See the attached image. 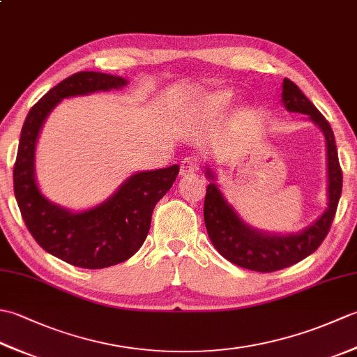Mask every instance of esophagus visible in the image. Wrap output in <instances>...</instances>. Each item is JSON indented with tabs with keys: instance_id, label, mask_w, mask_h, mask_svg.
I'll return each instance as SVG.
<instances>
[{
	"instance_id": "esophagus-1",
	"label": "esophagus",
	"mask_w": 357,
	"mask_h": 357,
	"mask_svg": "<svg viewBox=\"0 0 357 357\" xmlns=\"http://www.w3.org/2000/svg\"><path fill=\"white\" fill-rule=\"evenodd\" d=\"M198 161H196L195 158H185L181 161V165H179V173L181 176H188V174L195 173L196 170H198Z\"/></svg>"
}]
</instances>
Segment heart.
<instances>
[{"mask_svg": "<svg viewBox=\"0 0 357 357\" xmlns=\"http://www.w3.org/2000/svg\"><path fill=\"white\" fill-rule=\"evenodd\" d=\"M231 101V92L229 90H216L206 98V105L213 109H221Z\"/></svg>", "mask_w": 357, "mask_h": 357, "instance_id": "b5f03b06", "label": "heart"}]
</instances>
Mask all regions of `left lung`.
<instances>
[{
	"label": "left lung",
	"mask_w": 357,
	"mask_h": 357,
	"mask_svg": "<svg viewBox=\"0 0 357 357\" xmlns=\"http://www.w3.org/2000/svg\"><path fill=\"white\" fill-rule=\"evenodd\" d=\"M282 102L288 112L308 115L316 126H319L327 141L328 207L319 219H316L301 233L285 234V236L257 231L242 221L236 210L227 202L219 190L215 183V173L210 170V167L206 169L210 184L207 185L206 201H204V221L211 244L234 265L261 273L287 268L316 252L330 231L342 193V170L339 165L335 133L330 123L301 92V89L287 78L282 82Z\"/></svg>",
	"instance_id": "left-lung-1"
}]
</instances>
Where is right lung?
<instances>
[{
    "instance_id": "1",
    "label": "right lung",
    "mask_w": 357,
    "mask_h": 357,
    "mask_svg": "<svg viewBox=\"0 0 357 357\" xmlns=\"http://www.w3.org/2000/svg\"><path fill=\"white\" fill-rule=\"evenodd\" d=\"M127 79L100 72H78L50 89L22 126L13 190L21 216L45 252L81 268H105L132 257L147 238L156 202L170 190L179 165L139 172L124 181L107 201L79 213L56 206L41 193L35 179V147L49 113L64 98L121 89Z\"/></svg>"
}]
</instances>
